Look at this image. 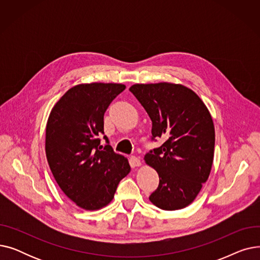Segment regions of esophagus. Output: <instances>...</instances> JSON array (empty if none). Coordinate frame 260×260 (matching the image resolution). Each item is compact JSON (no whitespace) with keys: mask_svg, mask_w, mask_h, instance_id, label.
I'll return each instance as SVG.
<instances>
[{"mask_svg":"<svg viewBox=\"0 0 260 260\" xmlns=\"http://www.w3.org/2000/svg\"><path fill=\"white\" fill-rule=\"evenodd\" d=\"M129 162H131V166H132L133 168H135V167H140V166H141L140 159L137 158V157H135V156H132V157H131Z\"/></svg>","mask_w":260,"mask_h":260,"instance_id":"obj_1","label":"esophagus"}]
</instances>
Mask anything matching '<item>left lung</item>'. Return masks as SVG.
<instances>
[{
	"instance_id": "obj_1",
	"label": "left lung",
	"mask_w": 260,
	"mask_h": 260,
	"mask_svg": "<svg viewBox=\"0 0 260 260\" xmlns=\"http://www.w3.org/2000/svg\"><path fill=\"white\" fill-rule=\"evenodd\" d=\"M129 90L153 122L152 139H166L144 157L159 175V185L149 200L166 211L183 209L195 200L211 173L212 116L198 94L182 84H134Z\"/></svg>"
}]
</instances>
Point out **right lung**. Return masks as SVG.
<instances>
[{
    "label": "right lung",
    "mask_w": 260,
    "mask_h": 260,
    "mask_svg": "<svg viewBox=\"0 0 260 260\" xmlns=\"http://www.w3.org/2000/svg\"><path fill=\"white\" fill-rule=\"evenodd\" d=\"M124 84H78L54 104L46 124L45 152L63 193L86 211L111 202L121 179L131 172L128 160L113 147L100 145L104 113ZM104 138L106 137L104 136Z\"/></svg>",
    "instance_id": "obj_1"
}]
</instances>
